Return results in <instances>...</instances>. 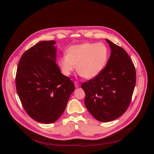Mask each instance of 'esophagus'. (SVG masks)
<instances>
[{
	"label": "esophagus",
	"instance_id": "1",
	"mask_svg": "<svg viewBox=\"0 0 154 154\" xmlns=\"http://www.w3.org/2000/svg\"><path fill=\"white\" fill-rule=\"evenodd\" d=\"M74 85H75V87L76 88H79V86H80V84H79L77 82H74Z\"/></svg>",
	"mask_w": 154,
	"mask_h": 154
}]
</instances>
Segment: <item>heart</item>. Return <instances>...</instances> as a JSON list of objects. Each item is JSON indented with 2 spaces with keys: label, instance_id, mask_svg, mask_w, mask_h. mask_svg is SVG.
I'll list each match as a JSON object with an SVG mask.
<instances>
[{
  "label": "heart",
  "instance_id": "obj_1",
  "mask_svg": "<svg viewBox=\"0 0 154 154\" xmlns=\"http://www.w3.org/2000/svg\"><path fill=\"white\" fill-rule=\"evenodd\" d=\"M108 49L101 42L83 43L73 45L66 50V56L58 60L63 74L69 76L76 69L79 74L92 79L101 73L108 62Z\"/></svg>",
  "mask_w": 154,
  "mask_h": 154
}]
</instances>
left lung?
Returning a JSON list of instances; mask_svg holds the SVG:
<instances>
[{"mask_svg": "<svg viewBox=\"0 0 154 154\" xmlns=\"http://www.w3.org/2000/svg\"><path fill=\"white\" fill-rule=\"evenodd\" d=\"M106 40L111 48L106 66L97 77L81 85L87 109L101 122L115 120L126 111L136 83L135 69L128 53Z\"/></svg>", "mask_w": 154, "mask_h": 154, "instance_id": "obj_1", "label": "left lung"}]
</instances>
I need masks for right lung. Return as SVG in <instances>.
I'll use <instances>...</instances> for the list:
<instances>
[{"label":"right lung","instance_id":"add662e5","mask_svg":"<svg viewBox=\"0 0 154 154\" xmlns=\"http://www.w3.org/2000/svg\"><path fill=\"white\" fill-rule=\"evenodd\" d=\"M56 42L42 41L22 55L18 63L16 85L28 115L45 124L55 122L65 111L74 84L63 75L56 63Z\"/></svg>","mask_w":154,"mask_h":154}]
</instances>
